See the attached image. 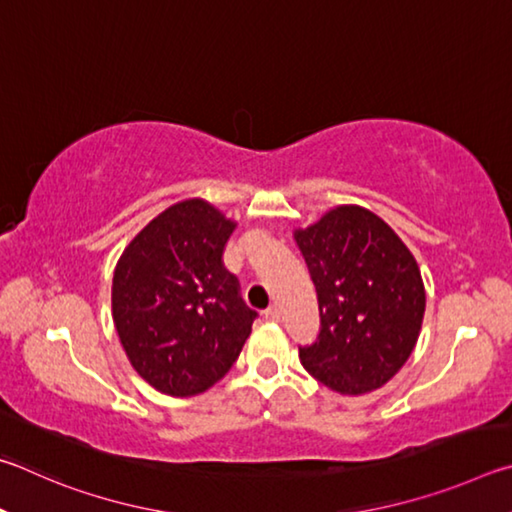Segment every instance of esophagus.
<instances>
[{
  "label": "esophagus",
  "instance_id": "1",
  "mask_svg": "<svg viewBox=\"0 0 512 512\" xmlns=\"http://www.w3.org/2000/svg\"><path fill=\"white\" fill-rule=\"evenodd\" d=\"M263 317H265L267 321H279V319H281V310L276 308V306H270V308H267V310L263 312Z\"/></svg>",
  "mask_w": 512,
  "mask_h": 512
}]
</instances>
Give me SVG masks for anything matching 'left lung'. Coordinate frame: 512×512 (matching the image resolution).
Instances as JSON below:
<instances>
[{"label": "left lung", "mask_w": 512, "mask_h": 512, "mask_svg": "<svg viewBox=\"0 0 512 512\" xmlns=\"http://www.w3.org/2000/svg\"><path fill=\"white\" fill-rule=\"evenodd\" d=\"M294 238L319 301L317 339L299 346L303 366L348 396L382 387L407 362L423 324L416 258L362 206H337Z\"/></svg>", "instance_id": "obj_1"}]
</instances>
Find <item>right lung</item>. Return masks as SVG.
Returning a JSON list of instances; mask_svg holds the SVG:
<instances>
[{
	"mask_svg": "<svg viewBox=\"0 0 512 512\" xmlns=\"http://www.w3.org/2000/svg\"><path fill=\"white\" fill-rule=\"evenodd\" d=\"M233 227L204 200L179 202L116 265V333L134 371L168 396H195L224 378L258 317L222 263Z\"/></svg>",
	"mask_w": 512,
	"mask_h": 512,
	"instance_id": "right-lung-1",
	"label": "right lung"
}]
</instances>
